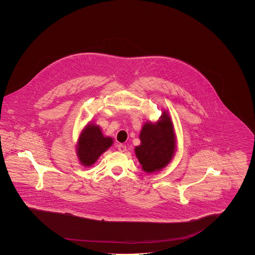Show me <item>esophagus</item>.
<instances>
[{
	"mask_svg": "<svg viewBox=\"0 0 255 255\" xmlns=\"http://www.w3.org/2000/svg\"><path fill=\"white\" fill-rule=\"evenodd\" d=\"M126 146L124 145V144H119L118 145V149H119V151L120 152H125L126 151Z\"/></svg>",
	"mask_w": 255,
	"mask_h": 255,
	"instance_id": "obj_1",
	"label": "esophagus"
}]
</instances>
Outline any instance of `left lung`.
<instances>
[{"label": "left lung", "instance_id": "1", "mask_svg": "<svg viewBox=\"0 0 255 255\" xmlns=\"http://www.w3.org/2000/svg\"><path fill=\"white\" fill-rule=\"evenodd\" d=\"M140 144L134 153L146 173L158 172L168 165L177 150L174 125L167 111H162L157 122H147L139 133Z\"/></svg>", "mask_w": 255, "mask_h": 255}]
</instances>
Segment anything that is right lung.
Here are the masks:
<instances>
[{
  "label": "right lung",
  "mask_w": 255,
  "mask_h": 255,
  "mask_svg": "<svg viewBox=\"0 0 255 255\" xmlns=\"http://www.w3.org/2000/svg\"><path fill=\"white\" fill-rule=\"evenodd\" d=\"M113 143V137L105 136L98 125L88 123L80 132L76 144V156L80 164L92 166Z\"/></svg>",
  "instance_id": "right-lung-1"
}]
</instances>
